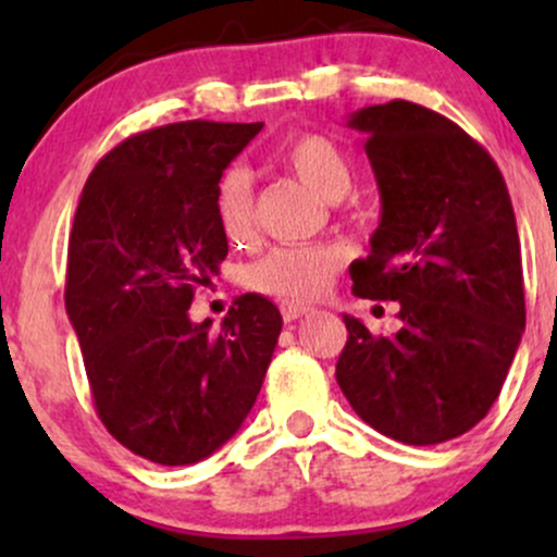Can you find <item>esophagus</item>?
Wrapping results in <instances>:
<instances>
[{
	"label": "esophagus",
	"mask_w": 557,
	"mask_h": 557,
	"mask_svg": "<svg viewBox=\"0 0 557 557\" xmlns=\"http://www.w3.org/2000/svg\"><path fill=\"white\" fill-rule=\"evenodd\" d=\"M280 311H283V319H285V322H296V319H300V317L309 314L311 306L293 304V300H283V304H280Z\"/></svg>",
	"instance_id": "34e87169"
}]
</instances>
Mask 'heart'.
I'll return each mask as SVG.
<instances>
[{
	"label": "heart",
	"instance_id": "heart-1",
	"mask_svg": "<svg viewBox=\"0 0 557 557\" xmlns=\"http://www.w3.org/2000/svg\"><path fill=\"white\" fill-rule=\"evenodd\" d=\"M285 170L309 185L324 201H341L354 185V164L341 144L322 133H296L274 154ZM216 220L230 240H246L253 230V190L243 170L222 175L214 196ZM337 246H280L243 272V285L264 296L311 300L322 296L332 274L341 270Z\"/></svg>",
	"mask_w": 557,
	"mask_h": 557
}]
</instances>
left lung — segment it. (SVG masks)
Listing matches in <instances>:
<instances>
[{
  "label": "left lung",
  "instance_id": "1",
  "mask_svg": "<svg viewBox=\"0 0 557 557\" xmlns=\"http://www.w3.org/2000/svg\"><path fill=\"white\" fill-rule=\"evenodd\" d=\"M382 198L359 298L398 300L400 330L348 327L335 376L354 411L406 445L469 432L500 395L527 324L521 243L495 159L443 114L387 101L356 112Z\"/></svg>",
  "mask_w": 557,
  "mask_h": 557
}]
</instances>
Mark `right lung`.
Returning a JSON list of instances; mask_svg holds the SVG:
<instances>
[{
  "instance_id": "add662e5",
  "label": "right lung",
  "mask_w": 557,
  "mask_h": 557,
  "mask_svg": "<svg viewBox=\"0 0 557 557\" xmlns=\"http://www.w3.org/2000/svg\"><path fill=\"white\" fill-rule=\"evenodd\" d=\"M261 127H151L101 157L83 185L65 309L101 424L151 463H196L240 430L283 330L257 293L235 298L220 332L188 319L196 287L227 257L216 185Z\"/></svg>"
}]
</instances>
